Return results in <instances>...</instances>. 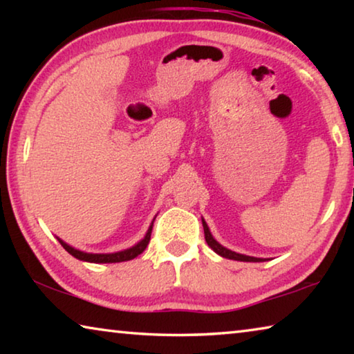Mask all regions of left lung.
<instances>
[{
	"instance_id": "8db88e82",
	"label": "left lung",
	"mask_w": 354,
	"mask_h": 354,
	"mask_svg": "<svg viewBox=\"0 0 354 354\" xmlns=\"http://www.w3.org/2000/svg\"><path fill=\"white\" fill-rule=\"evenodd\" d=\"M201 221H203V230H205V239H206L207 245L215 251V253L220 254L221 257H226V259H232V261H242V262H263V261H266V259H262V257L241 254V253H236V251H232V250L225 248L223 245H220L217 241H215L214 236L211 234V230H209V226L205 221V218H201Z\"/></svg>"
}]
</instances>
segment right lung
Listing matches in <instances>:
<instances>
[{"label":"right lung","mask_w":354,"mask_h":354,"mask_svg":"<svg viewBox=\"0 0 354 354\" xmlns=\"http://www.w3.org/2000/svg\"><path fill=\"white\" fill-rule=\"evenodd\" d=\"M156 218V217H154ZM154 221V220H153ZM153 221L151 225H149L148 231L145 237L142 239L140 242H137L134 247L127 248V250H122V251H115V253H86V251H81V250H76L71 247V245L65 243L62 239L57 237L59 243L62 245V247L68 251V253L76 257V259L84 261V262H92V263H113V262H124V261H131L134 259V257L139 256L140 253H143V250L147 248V245L149 243V239H151V231H153Z\"/></svg>","instance_id":"1"}]
</instances>
